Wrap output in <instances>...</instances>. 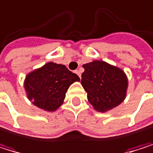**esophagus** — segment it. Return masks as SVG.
Segmentation results:
<instances>
[{"label":"esophagus","mask_w":153,"mask_h":153,"mask_svg":"<svg viewBox=\"0 0 153 153\" xmlns=\"http://www.w3.org/2000/svg\"><path fill=\"white\" fill-rule=\"evenodd\" d=\"M75 73H76L79 77H81V72H80L79 70H76V71H75Z\"/></svg>","instance_id":"1"}]
</instances>
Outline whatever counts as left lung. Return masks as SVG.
<instances>
[{
    "mask_svg": "<svg viewBox=\"0 0 153 153\" xmlns=\"http://www.w3.org/2000/svg\"><path fill=\"white\" fill-rule=\"evenodd\" d=\"M81 84L89 103L97 111L105 112L119 106L126 97L128 80L120 68L104 61L83 65Z\"/></svg>",
    "mask_w": 153,
    "mask_h": 153,
    "instance_id": "left-lung-1",
    "label": "left lung"
}]
</instances>
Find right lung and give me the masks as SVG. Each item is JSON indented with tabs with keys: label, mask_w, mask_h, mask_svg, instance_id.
<instances>
[{
	"label": "right lung",
	"mask_w": 153,
	"mask_h": 153,
	"mask_svg": "<svg viewBox=\"0 0 153 153\" xmlns=\"http://www.w3.org/2000/svg\"><path fill=\"white\" fill-rule=\"evenodd\" d=\"M79 80L78 76L64 65L50 62L26 76L25 88L33 105L47 111H55L62 105L69 86Z\"/></svg>",
	"instance_id": "obj_1"
}]
</instances>
